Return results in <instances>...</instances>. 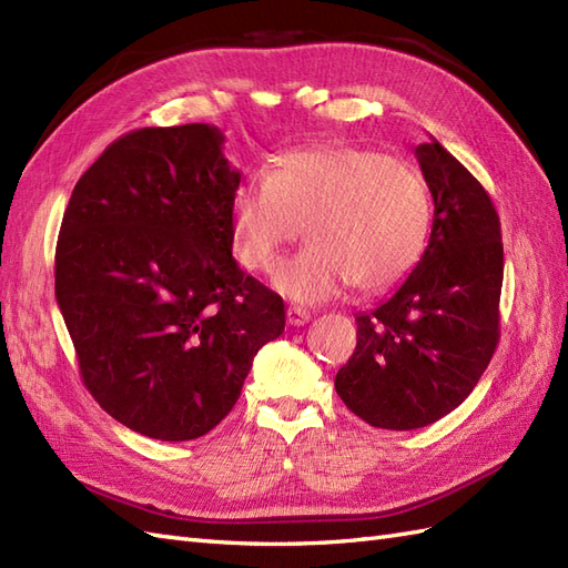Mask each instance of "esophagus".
I'll return each mask as SVG.
<instances>
[{
  "mask_svg": "<svg viewBox=\"0 0 568 568\" xmlns=\"http://www.w3.org/2000/svg\"><path fill=\"white\" fill-rule=\"evenodd\" d=\"M312 318V314L302 307H287V324L290 326H304Z\"/></svg>",
  "mask_w": 568,
  "mask_h": 568,
  "instance_id": "34e87169",
  "label": "esophagus"
}]
</instances>
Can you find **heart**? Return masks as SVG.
<instances>
[{
	"label": "heart",
	"instance_id": "1",
	"mask_svg": "<svg viewBox=\"0 0 568 568\" xmlns=\"http://www.w3.org/2000/svg\"><path fill=\"white\" fill-rule=\"evenodd\" d=\"M237 256L266 273L300 237L273 285L297 302H324L347 285L376 295L403 283L425 254L432 194L408 160L365 145H312L278 158L273 172L246 174L232 199Z\"/></svg>",
	"mask_w": 568,
	"mask_h": 568
}]
</instances>
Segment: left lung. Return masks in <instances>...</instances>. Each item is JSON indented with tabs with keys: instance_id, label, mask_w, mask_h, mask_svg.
<instances>
[{
	"instance_id": "obj_1",
	"label": "left lung",
	"mask_w": 568,
	"mask_h": 568,
	"mask_svg": "<svg viewBox=\"0 0 568 568\" xmlns=\"http://www.w3.org/2000/svg\"><path fill=\"white\" fill-rule=\"evenodd\" d=\"M434 199L419 264L379 307L357 314V347L336 374L372 427L417 429L470 396L499 343L504 246L485 186L432 139L415 149Z\"/></svg>"
}]
</instances>
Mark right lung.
I'll return each instance as SVG.
<instances>
[{"instance_id": "obj_1", "label": "right lung", "mask_w": 568, "mask_h": 568, "mask_svg": "<svg viewBox=\"0 0 568 568\" xmlns=\"http://www.w3.org/2000/svg\"><path fill=\"white\" fill-rule=\"evenodd\" d=\"M211 124L145 126L81 174L54 252V295L85 388L160 442L211 432L254 355L285 328L281 295L232 258L242 174Z\"/></svg>"}]
</instances>
